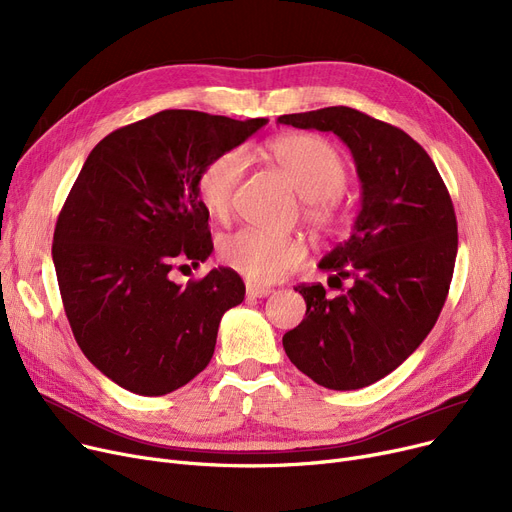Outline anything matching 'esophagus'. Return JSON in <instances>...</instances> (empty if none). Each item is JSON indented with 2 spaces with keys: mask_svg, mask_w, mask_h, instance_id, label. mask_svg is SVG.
Returning <instances> with one entry per match:
<instances>
[{
  "mask_svg": "<svg viewBox=\"0 0 512 512\" xmlns=\"http://www.w3.org/2000/svg\"><path fill=\"white\" fill-rule=\"evenodd\" d=\"M274 290L270 286H261V284H253V282H247V297L251 299H265L270 297Z\"/></svg>",
  "mask_w": 512,
  "mask_h": 512,
  "instance_id": "obj_1",
  "label": "esophagus"
}]
</instances>
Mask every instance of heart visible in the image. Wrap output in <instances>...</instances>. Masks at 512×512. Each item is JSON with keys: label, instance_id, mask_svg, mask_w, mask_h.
Instances as JSON below:
<instances>
[{"label": "heart", "instance_id": "b5f03b06", "mask_svg": "<svg viewBox=\"0 0 512 512\" xmlns=\"http://www.w3.org/2000/svg\"><path fill=\"white\" fill-rule=\"evenodd\" d=\"M272 161L303 197L305 222L319 234H334L342 224L338 195L348 180L340 151L315 134H284L267 147ZM249 155L230 149L211 157L197 178V197L213 220H226ZM220 261L253 282H274L294 270L305 245L299 238L274 236L259 230H240L224 236L218 245Z\"/></svg>", "mask_w": 512, "mask_h": 512}]
</instances>
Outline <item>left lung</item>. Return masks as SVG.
<instances>
[{"label": "left lung", "mask_w": 512, "mask_h": 512, "mask_svg": "<svg viewBox=\"0 0 512 512\" xmlns=\"http://www.w3.org/2000/svg\"><path fill=\"white\" fill-rule=\"evenodd\" d=\"M278 122L334 132L355 159L361 209L351 238L319 261L340 292L294 288L307 313L282 344L315 384L359 390L407 361L436 326L459 247L454 207L432 157L405 130L344 105ZM342 279L352 284L342 289Z\"/></svg>", "instance_id": "8db88e82"}]
</instances>
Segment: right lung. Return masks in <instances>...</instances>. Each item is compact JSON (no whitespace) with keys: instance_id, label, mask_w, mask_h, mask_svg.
<instances>
[{"instance_id":"right-lung-1","label":"right lung","mask_w":512,"mask_h":512,"mask_svg":"<svg viewBox=\"0 0 512 512\" xmlns=\"http://www.w3.org/2000/svg\"><path fill=\"white\" fill-rule=\"evenodd\" d=\"M265 124L166 110L89 153L51 255L80 351L120 388L168 394L211 361L222 315L245 299V284L230 267L186 286L170 272L178 259L197 267L213 251L197 197L203 166Z\"/></svg>"}]
</instances>
